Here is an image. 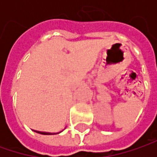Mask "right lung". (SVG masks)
Here are the masks:
<instances>
[{
  "instance_id": "right-lung-1",
  "label": "right lung",
  "mask_w": 157,
  "mask_h": 157,
  "mask_svg": "<svg viewBox=\"0 0 157 157\" xmlns=\"http://www.w3.org/2000/svg\"><path fill=\"white\" fill-rule=\"evenodd\" d=\"M38 133H41V134H44V135H52L53 133H47V132H40L38 131Z\"/></svg>"
}]
</instances>
